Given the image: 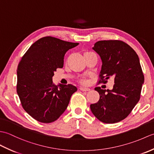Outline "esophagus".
I'll use <instances>...</instances> for the list:
<instances>
[{
    "mask_svg": "<svg viewBox=\"0 0 154 154\" xmlns=\"http://www.w3.org/2000/svg\"><path fill=\"white\" fill-rule=\"evenodd\" d=\"M80 90L82 91H90V89L88 87H80Z\"/></svg>",
    "mask_w": 154,
    "mask_h": 154,
    "instance_id": "esophagus-1",
    "label": "esophagus"
}]
</instances>
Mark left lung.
Wrapping results in <instances>:
<instances>
[{"label": "left lung", "mask_w": 154, "mask_h": 154, "mask_svg": "<svg viewBox=\"0 0 154 154\" xmlns=\"http://www.w3.org/2000/svg\"><path fill=\"white\" fill-rule=\"evenodd\" d=\"M93 49L103 63L99 83H106L110 77H113L114 85L110 91L94 88L100 99L91 104V110L101 122H119L129 115L140 99L144 76L138 55L121 40L99 41Z\"/></svg>", "instance_id": "left-lung-1"}]
</instances>
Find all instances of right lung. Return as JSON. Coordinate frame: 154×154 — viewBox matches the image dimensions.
<instances>
[{"instance_id":"add662e5","label":"right lung","mask_w":154,"mask_h":154,"mask_svg":"<svg viewBox=\"0 0 154 154\" xmlns=\"http://www.w3.org/2000/svg\"><path fill=\"white\" fill-rule=\"evenodd\" d=\"M79 44L51 36L39 39L23 55L17 67L16 91L23 109L39 122L57 120L75 91L73 85H55L54 71L63 66L65 53Z\"/></svg>"}]
</instances>
